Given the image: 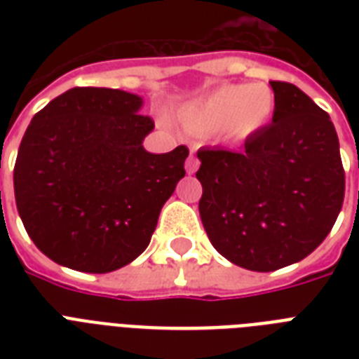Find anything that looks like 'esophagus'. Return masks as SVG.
I'll return each instance as SVG.
<instances>
[{
  "mask_svg": "<svg viewBox=\"0 0 359 359\" xmlns=\"http://www.w3.org/2000/svg\"><path fill=\"white\" fill-rule=\"evenodd\" d=\"M197 168H199V160H197L194 154H190V158L186 160V171L190 175H194L197 171Z\"/></svg>",
  "mask_w": 359,
  "mask_h": 359,
  "instance_id": "34e87169",
  "label": "esophagus"
}]
</instances>
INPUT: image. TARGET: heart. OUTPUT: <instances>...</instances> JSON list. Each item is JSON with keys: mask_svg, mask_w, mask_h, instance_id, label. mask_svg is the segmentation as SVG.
Masks as SVG:
<instances>
[{"mask_svg": "<svg viewBox=\"0 0 359 359\" xmlns=\"http://www.w3.org/2000/svg\"><path fill=\"white\" fill-rule=\"evenodd\" d=\"M276 111V95L266 83H225L182 109L180 119L197 134H222L229 141L257 135Z\"/></svg>", "mask_w": 359, "mask_h": 359, "instance_id": "b5f03b06", "label": "heart"}]
</instances>
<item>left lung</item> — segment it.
Listing matches in <instances>:
<instances>
[{
  "mask_svg": "<svg viewBox=\"0 0 359 359\" xmlns=\"http://www.w3.org/2000/svg\"><path fill=\"white\" fill-rule=\"evenodd\" d=\"M272 124L242 151L199 149L203 227L236 266L272 272L306 259L334 227L345 197L339 140L306 93L270 81Z\"/></svg>",
  "mask_w": 359,
  "mask_h": 359,
  "instance_id": "left-lung-1",
  "label": "left lung"
}]
</instances>
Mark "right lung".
I'll use <instances>...</instances> for the list:
<instances>
[{"instance_id": "1", "label": "right lung", "mask_w": 359, "mask_h": 359, "mask_svg": "<svg viewBox=\"0 0 359 359\" xmlns=\"http://www.w3.org/2000/svg\"><path fill=\"white\" fill-rule=\"evenodd\" d=\"M143 98L74 87L31 119L14 163L16 208L29 238L61 266L108 273L145 251L188 149L145 151Z\"/></svg>"}]
</instances>
